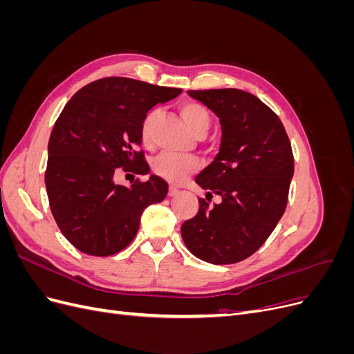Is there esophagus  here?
<instances>
[{"instance_id":"34e87169","label":"esophagus","mask_w":354,"mask_h":354,"mask_svg":"<svg viewBox=\"0 0 354 354\" xmlns=\"http://www.w3.org/2000/svg\"><path fill=\"white\" fill-rule=\"evenodd\" d=\"M178 194V189L177 187H174V186H169V189H168V195L169 196H176Z\"/></svg>"}]
</instances>
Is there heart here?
<instances>
[{
	"instance_id": "b5f03b06",
	"label": "heart",
	"mask_w": 354,
	"mask_h": 354,
	"mask_svg": "<svg viewBox=\"0 0 354 354\" xmlns=\"http://www.w3.org/2000/svg\"><path fill=\"white\" fill-rule=\"evenodd\" d=\"M180 115L183 118V121L189 127V130L195 136H203L211 125V116L205 106L196 102H185L180 104ZM159 116V111L153 109L149 112L140 127V136L142 142L145 146L152 145V130L153 125ZM199 168V160L194 155H178L164 152L158 155L152 160V171L153 173L164 178L171 185H180L181 181H185L190 174H194Z\"/></svg>"
}]
</instances>
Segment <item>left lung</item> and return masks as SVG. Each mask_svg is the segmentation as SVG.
Listing matches in <instances>:
<instances>
[{"label": "left lung", "instance_id": "8db88e82", "mask_svg": "<svg viewBox=\"0 0 354 354\" xmlns=\"http://www.w3.org/2000/svg\"><path fill=\"white\" fill-rule=\"evenodd\" d=\"M220 118L221 145L196 183L207 190L194 218L181 224L187 250L211 264L248 259L283 216L294 176L288 134L269 106L236 88L190 90ZM212 194L221 202L211 204Z\"/></svg>", "mask_w": 354, "mask_h": 354}]
</instances>
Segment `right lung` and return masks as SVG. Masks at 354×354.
Listing matches in <instances>:
<instances>
[{
	"mask_svg": "<svg viewBox=\"0 0 354 354\" xmlns=\"http://www.w3.org/2000/svg\"><path fill=\"white\" fill-rule=\"evenodd\" d=\"M180 88L109 77L85 85L66 103L48 140L46 187L60 232L77 250L108 257L130 245L143 209L164 201L168 185L158 176L116 185V168L147 174L140 127L155 104Z\"/></svg>",
	"mask_w": 354,
	"mask_h": 354,
	"instance_id": "right-lung-1",
	"label": "right lung"
}]
</instances>
